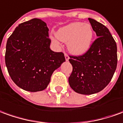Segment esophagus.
<instances>
[{
    "label": "esophagus",
    "instance_id": "34e87169",
    "mask_svg": "<svg viewBox=\"0 0 123 123\" xmlns=\"http://www.w3.org/2000/svg\"><path fill=\"white\" fill-rule=\"evenodd\" d=\"M65 58H66V61H68L69 59H70V57H69V55H68L67 53H65Z\"/></svg>",
    "mask_w": 123,
    "mask_h": 123
}]
</instances>
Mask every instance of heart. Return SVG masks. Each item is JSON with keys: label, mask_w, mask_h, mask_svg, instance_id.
<instances>
[{"label": "heart", "mask_w": 123, "mask_h": 123, "mask_svg": "<svg viewBox=\"0 0 123 123\" xmlns=\"http://www.w3.org/2000/svg\"><path fill=\"white\" fill-rule=\"evenodd\" d=\"M55 35L59 40L68 42V48L71 53L80 55L86 53L90 49L94 31L88 23L76 22L60 28ZM52 40L54 43L57 42L54 38Z\"/></svg>", "instance_id": "1"}]
</instances>
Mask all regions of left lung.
<instances>
[{
	"instance_id": "1",
	"label": "left lung",
	"mask_w": 123,
	"mask_h": 123,
	"mask_svg": "<svg viewBox=\"0 0 123 123\" xmlns=\"http://www.w3.org/2000/svg\"><path fill=\"white\" fill-rule=\"evenodd\" d=\"M98 38L88 51L79 56L70 55L72 72L70 87L81 94H92L102 90L112 78L117 66V47L108 28L88 18Z\"/></svg>"
}]
</instances>
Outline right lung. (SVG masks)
Returning a JSON list of instances; mask_svg holds the SVG:
<instances>
[{
	"instance_id": "obj_1",
	"label": "right lung",
	"mask_w": 123,
	"mask_h": 123,
	"mask_svg": "<svg viewBox=\"0 0 123 123\" xmlns=\"http://www.w3.org/2000/svg\"><path fill=\"white\" fill-rule=\"evenodd\" d=\"M47 25L39 18L18 25L8 37L5 63L12 80L21 88L43 90L53 72L66 61L62 52L50 49Z\"/></svg>"
}]
</instances>
